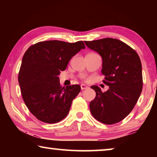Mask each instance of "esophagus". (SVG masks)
<instances>
[{
  "instance_id": "obj_1",
  "label": "esophagus",
  "mask_w": 157,
  "mask_h": 157,
  "mask_svg": "<svg viewBox=\"0 0 157 157\" xmlns=\"http://www.w3.org/2000/svg\"><path fill=\"white\" fill-rule=\"evenodd\" d=\"M89 87L86 86V85H85V84H81V89L82 90H84V89H88Z\"/></svg>"
}]
</instances>
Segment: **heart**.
<instances>
[{
  "mask_svg": "<svg viewBox=\"0 0 157 157\" xmlns=\"http://www.w3.org/2000/svg\"><path fill=\"white\" fill-rule=\"evenodd\" d=\"M80 78H81V79H86V76L84 75V74H80Z\"/></svg>",
  "mask_w": 157,
  "mask_h": 157,
  "instance_id": "1",
  "label": "heart"
}]
</instances>
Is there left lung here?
Returning <instances> with one entry per match:
<instances>
[{"mask_svg":"<svg viewBox=\"0 0 157 157\" xmlns=\"http://www.w3.org/2000/svg\"><path fill=\"white\" fill-rule=\"evenodd\" d=\"M102 58L103 83L109 89L102 92L92 86L96 95L90 102L94 118L106 124L118 123L134 109L143 89L142 65L139 55L124 42L113 38L84 41Z\"/></svg>","mask_w":157,"mask_h":157,"instance_id":"8db88e82","label":"left lung"}]
</instances>
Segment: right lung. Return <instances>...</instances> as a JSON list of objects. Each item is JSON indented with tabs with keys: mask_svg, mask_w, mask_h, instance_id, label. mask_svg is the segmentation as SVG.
Masks as SVG:
<instances>
[{
	"mask_svg": "<svg viewBox=\"0 0 157 157\" xmlns=\"http://www.w3.org/2000/svg\"><path fill=\"white\" fill-rule=\"evenodd\" d=\"M84 48L82 41L68 43L50 40L38 42L26 50L18 83L26 107L38 120L56 123L68 115L81 87L79 84L62 87L59 75L71 58Z\"/></svg>",
	"mask_w": 157,
	"mask_h": 157,
	"instance_id": "obj_1",
	"label": "right lung"
}]
</instances>
